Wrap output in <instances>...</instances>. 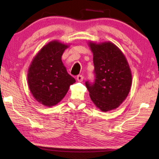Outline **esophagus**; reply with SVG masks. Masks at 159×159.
Listing matches in <instances>:
<instances>
[{
    "instance_id": "esophagus-1",
    "label": "esophagus",
    "mask_w": 159,
    "mask_h": 159,
    "mask_svg": "<svg viewBox=\"0 0 159 159\" xmlns=\"http://www.w3.org/2000/svg\"><path fill=\"white\" fill-rule=\"evenodd\" d=\"M77 80L78 82H82L83 80H84V77H83L82 75H77Z\"/></svg>"
}]
</instances>
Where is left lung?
<instances>
[{
	"label": "left lung",
	"mask_w": 159,
	"mask_h": 159,
	"mask_svg": "<svg viewBox=\"0 0 159 159\" xmlns=\"http://www.w3.org/2000/svg\"><path fill=\"white\" fill-rule=\"evenodd\" d=\"M93 52L95 79L85 85L92 101L102 111L118 108L130 90L132 74L121 51L111 42L89 43Z\"/></svg>",
	"instance_id": "obj_1"
}]
</instances>
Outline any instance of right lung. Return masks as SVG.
Returning <instances> with one entry per match:
<instances>
[{
    "label": "right lung",
    "instance_id": "obj_1",
    "mask_svg": "<svg viewBox=\"0 0 159 159\" xmlns=\"http://www.w3.org/2000/svg\"><path fill=\"white\" fill-rule=\"evenodd\" d=\"M67 47L66 44L51 41L41 49L29 68V88L36 100L43 106L56 105L75 82L61 61Z\"/></svg>",
    "mask_w": 159,
    "mask_h": 159
}]
</instances>
